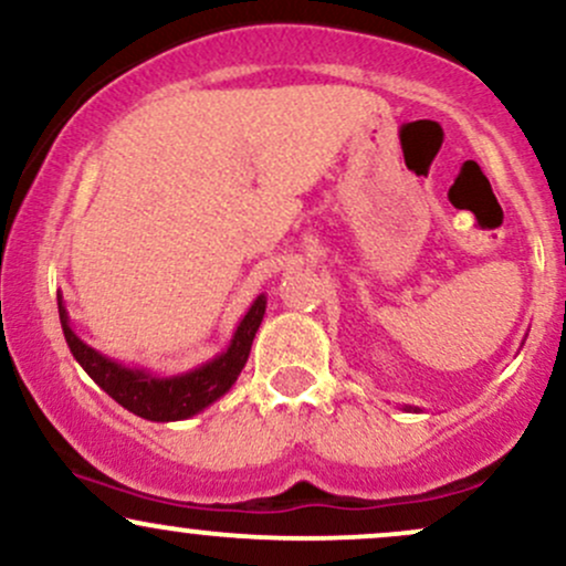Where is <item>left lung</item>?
Segmentation results:
<instances>
[{
	"instance_id": "8db88e82",
	"label": "left lung",
	"mask_w": 566,
	"mask_h": 566,
	"mask_svg": "<svg viewBox=\"0 0 566 566\" xmlns=\"http://www.w3.org/2000/svg\"><path fill=\"white\" fill-rule=\"evenodd\" d=\"M407 409H415V412H418V407H407Z\"/></svg>"
}]
</instances>
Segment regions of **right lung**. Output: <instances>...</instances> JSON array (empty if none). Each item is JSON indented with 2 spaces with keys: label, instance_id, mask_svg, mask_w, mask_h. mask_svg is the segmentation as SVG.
<instances>
[{
  "label": "right lung",
  "instance_id": "obj_1",
  "mask_svg": "<svg viewBox=\"0 0 566 566\" xmlns=\"http://www.w3.org/2000/svg\"><path fill=\"white\" fill-rule=\"evenodd\" d=\"M57 314H61V327L66 343L80 361L84 373L93 378L114 401L129 409L138 418L154 420V423H172V420H186L199 415L201 409L216 405L223 394L237 382L239 373L247 365L252 340H255L258 327H261L265 314V295L252 301L242 322L237 324L229 348L218 354L216 359L188 369L178 375H157L146 367H127L122 361L108 359L106 354L95 350L71 329L66 303L57 292Z\"/></svg>",
  "mask_w": 566,
  "mask_h": 566
}]
</instances>
